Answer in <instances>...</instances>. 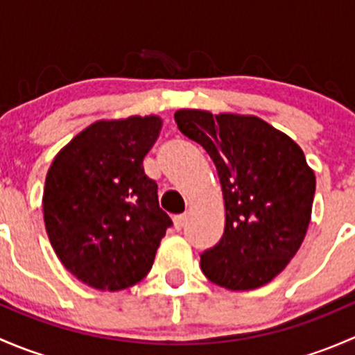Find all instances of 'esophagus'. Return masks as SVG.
I'll return each instance as SVG.
<instances>
[{
  "label": "esophagus",
  "mask_w": 355,
  "mask_h": 355,
  "mask_svg": "<svg viewBox=\"0 0 355 355\" xmlns=\"http://www.w3.org/2000/svg\"><path fill=\"white\" fill-rule=\"evenodd\" d=\"M185 225H187V214H177V216H173L175 230H182Z\"/></svg>",
  "instance_id": "obj_1"
}]
</instances>
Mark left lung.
<instances>
[{"instance_id":"8db88e82","label":"left lung","mask_w":355,"mask_h":355,"mask_svg":"<svg viewBox=\"0 0 355 355\" xmlns=\"http://www.w3.org/2000/svg\"><path fill=\"white\" fill-rule=\"evenodd\" d=\"M175 121L211 156L223 192V237L200 254V270L228 290L270 284L311 221L316 177L302 149L254 114L178 110Z\"/></svg>"}]
</instances>
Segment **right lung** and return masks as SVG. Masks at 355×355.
Listing matches in <instances>:
<instances>
[{
  "label": "right lung",
  "mask_w": 355,
  "mask_h": 355,
  "mask_svg": "<svg viewBox=\"0 0 355 355\" xmlns=\"http://www.w3.org/2000/svg\"><path fill=\"white\" fill-rule=\"evenodd\" d=\"M161 127L156 114L94 121L49 166L46 232L63 266L89 287L128 288L155 263L171 220L142 161Z\"/></svg>",
  "instance_id": "right-lung-1"
}]
</instances>
